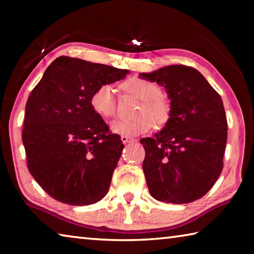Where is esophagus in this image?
Here are the masks:
<instances>
[{"label": "esophagus", "instance_id": "1", "mask_svg": "<svg viewBox=\"0 0 254 254\" xmlns=\"http://www.w3.org/2000/svg\"><path fill=\"white\" fill-rule=\"evenodd\" d=\"M121 140H122V142L126 144V143H128V142H134V139H131V137H128V136H126V135H122L121 136Z\"/></svg>", "mask_w": 254, "mask_h": 254}]
</instances>
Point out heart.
Wrapping results in <instances>:
<instances>
[{
    "mask_svg": "<svg viewBox=\"0 0 254 254\" xmlns=\"http://www.w3.org/2000/svg\"><path fill=\"white\" fill-rule=\"evenodd\" d=\"M126 92L139 98L141 105L136 112L139 117L133 120H117L111 124V131L115 134L128 137L137 136L151 130L153 123L157 127H165L171 118V103L161 95V88L153 81L141 77H131L122 84ZM93 111L103 119H111L117 112L113 87L102 84L94 89L89 97Z\"/></svg>",
    "mask_w": 254,
    "mask_h": 254,
    "instance_id": "heart-1",
    "label": "heart"
}]
</instances>
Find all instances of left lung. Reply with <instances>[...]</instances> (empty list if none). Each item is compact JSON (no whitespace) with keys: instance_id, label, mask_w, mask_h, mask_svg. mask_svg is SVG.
Listing matches in <instances>:
<instances>
[{"instance_id":"left-lung-1","label":"left lung","mask_w":254,"mask_h":254,"mask_svg":"<svg viewBox=\"0 0 254 254\" xmlns=\"http://www.w3.org/2000/svg\"><path fill=\"white\" fill-rule=\"evenodd\" d=\"M140 77L165 86L173 107L165 127L140 141L150 194L173 204L199 199L223 169L227 121L222 98L192 67L167 66Z\"/></svg>"}]
</instances>
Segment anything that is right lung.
I'll return each mask as SVG.
<instances>
[{
    "mask_svg": "<svg viewBox=\"0 0 254 254\" xmlns=\"http://www.w3.org/2000/svg\"><path fill=\"white\" fill-rule=\"evenodd\" d=\"M128 72L62 56L30 94L22 131L28 169L56 200L83 206L107 194L124 145L93 111L89 97L97 86Z\"/></svg>",
    "mask_w": 254,
    "mask_h": 254,
    "instance_id": "add662e5",
    "label": "right lung"
}]
</instances>
